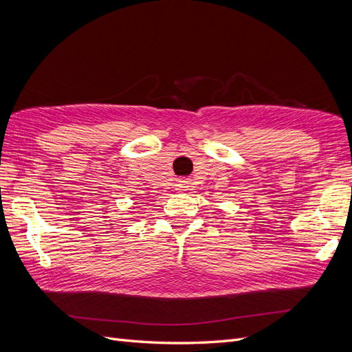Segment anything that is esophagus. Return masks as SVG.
I'll return each mask as SVG.
<instances>
[{"label":"esophagus","mask_w":352,"mask_h":352,"mask_svg":"<svg viewBox=\"0 0 352 352\" xmlns=\"http://www.w3.org/2000/svg\"><path fill=\"white\" fill-rule=\"evenodd\" d=\"M176 186H177V189H179V190H185V188H186V182H185V180H180V182H179Z\"/></svg>","instance_id":"esophagus-1"}]
</instances>
